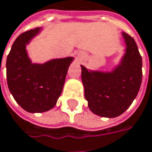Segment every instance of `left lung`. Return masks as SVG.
Returning <instances> with one entry per match:
<instances>
[{
    "label": "left lung",
    "mask_w": 152,
    "mask_h": 152,
    "mask_svg": "<svg viewBox=\"0 0 152 152\" xmlns=\"http://www.w3.org/2000/svg\"><path fill=\"white\" fill-rule=\"evenodd\" d=\"M125 54L111 71L90 70L81 65L85 97L91 111L101 117L123 114L138 95L142 81V58L132 37L122 32Z\"/></svg>",
    "instance_id": "left-lung-1"
}]
</instances>
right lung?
Returning <instances> with one entry per match:
<instances>
[{"mask_svg":"<svg viewBox=\"0 0 152 152\" xmlns=\"http://www.w3.org/2000/svg\"><path fill=\"white\" fill-rule=\"evenodd\" d=\"M42 27L26 31L16 38L7 58V80L11 94L24 110L42 113L56 104L73 57L51 59L33 63L26 46L39 34Z\"/></svg>","mask_w":152,"mask_h":152,"instance_id":"right-lung-1","label":"right lung"}]
</instances>
